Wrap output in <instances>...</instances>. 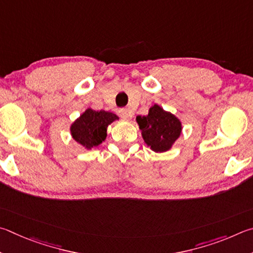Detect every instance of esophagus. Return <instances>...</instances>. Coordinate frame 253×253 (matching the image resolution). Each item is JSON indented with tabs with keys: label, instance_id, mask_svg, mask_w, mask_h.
<instances>
[{
	"label": "esophagus",
	"instance_id": "34e87169",
	"mask_svg": "<svg viewBox=\"0 0 253 253\" xmlns=\"http://www.w3.org/2000/svg\"><path fill=\"white\" fill-rule=\"evenodd\" d=\"M119 115H120V117H121L123 120H129V118L131 117L129 111L126 110V109L119 110Z\"/></svg>",
	"mask_w": 253,
	"mask_h": 253
}]
</instances>
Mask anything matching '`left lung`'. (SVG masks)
<instances>
[{
  "label": "left lung",
  "mask_w": 253,
  "mask_h": 253,
  "mask_svg": "<svg viewBox=\"0 0 253 253\" xmlns=\"http://www.w3.org/2000/svg\"><path fill=\"white\" fill-rule=\"evenodd\" d=\"M135 121L145 144L157 153L169 151L182 132L179 118L159 104H153L147 115H138Z\"/></svg>",
  "instance_id": "left-lung-1"
}]
</instances>
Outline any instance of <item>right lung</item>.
Returning <instances> with one entry per match:
<instances>
[{
  "label": "right lung",
  "instance_id": "right-lung-1",
  "mask_svg": "<svg viewBox=\"0 0 253 253\" xmlns=\"http://www.w3.org/2000/svg\"><path fill=\"white\" fill-rule=\"evenodd\" d=\"M117 120H119L118 115L109 111H95L87 108L71 124V135L84 149L91 150L106 139L108 126Z\"/></svg>",
  "mask_w": 253,
  "mask_h": 253
}]
</instances>
